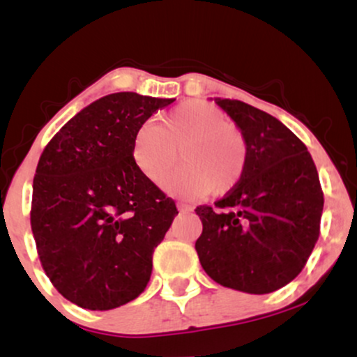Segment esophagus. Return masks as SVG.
I'll use <instances>...</instances> for the list:
<instances>
[{
	"label": "esophagus",
	"mask_w": 357,
	"mask_h": 357,
	"mask_svg": "<svg viewBox=\"0 0 357 357\" xmlns=\"http://www.w3.org/2000/svg\"><path fill=\"white\" fill-rule=\"evenodd\" d=\"M178 210L181 213H186V211H192V206H188V204H183V203H178Z\"/></svg>",
	"instance_id": "34e87169"
}]
</instances>
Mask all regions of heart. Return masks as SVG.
I'll list each match as a JSON object with an SVG mask.
<instances>
[{
    "mask_svg": "<svg viewBox=\"0 0 357 357\" xmlns=\"http://www.w3.org/2000/svg\"><path fill=\"white\" fill-rule=\"evenodd\" d=\"M178 149L183 166L162 179V188L183 199H202L211 191L225 195L247 167L243 134L210 102L186 100L165 114L159 127L142 124L132 141V161L147 179L159 181Z\"/></svg>",
    "mask_w": 357,
    "mask_h": 357,
    "instance_id": "heart-1",
    "label": "heart"
}]
</instances>
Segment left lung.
<instances>
[{
  "instance_id": "1",
  "label": "left lung",
  "mask_w": 357,
  "mask_h": 357,
  "mask_svg": "<svg viewBox=\"0 0 357 357\" xmlns=\"http://www.w3.org/2000/svg\"><path fill=\"white\" fill-rule=\"evenodd\" d=\"M216 104L247 141V167L236 186L198 206L203 233L196 252L216 284L270 294L304 268L319 238L324 195L304 142L264 110L240 100Z\"/></svg>"
}]
</instances>
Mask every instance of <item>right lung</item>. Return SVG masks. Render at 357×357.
I'll list each match as a JSON object with an SVG mask.
<instances>
[{
    "label": "right lung",
    "instance_id": "1",
    "mask_svg": "<svg viewBox=\"0 0 357 357\" xmlns=\"http://www.w3.org/2000/svg\"><path fill=\"white\" fill-rule=\"evenodd\" d=\"M174 99L117 92L73 116L45 147L31 230L45 273L67 301L110 310L144 292L153 252L178 215L132 161L137 129Z\"/></svg>",
    "mask_w": 357,
    "mask_h": 357
}]
</instances>
